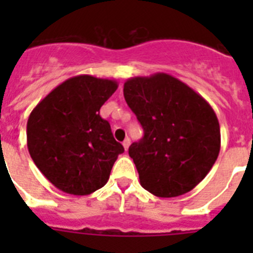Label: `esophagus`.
<instances>
[{"label":"esophagus","mask_w":253,"mask_h":253,"mask_svg":"<svg viewBox=\"0 0 253 253\" xmlns=\"http://www.w3.org/2000/svg\"><path fill=\"white\" fill-rule=\"evenodd\" d=\"M130 138H126L123 140V147H125V150H128V147H130Z\"/></svg>","instance_id":"obj_1"}]
</instances>
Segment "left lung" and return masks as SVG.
Masks as SVG:
<instances>
[{"label": "left lung", "mask_w": 253, "mask_h": 253, "mask_svg": "<svg viewBox=\"0 0 253 253\" xmlns=\"http://www.w3.org/2000/svg\"><path fill=\"white\" fill-rule=\"evenodd\" d=\"M123 94L144 130L143 139L128 148L140 185L162 198L196 188L220 150L219 122L208 101L163 72L131 77Z\"/></svg>", "instance_id": "left-lung-1"}]
</instances>
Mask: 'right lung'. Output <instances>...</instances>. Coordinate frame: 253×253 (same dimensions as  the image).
Wrapping results in <instances>:
<instances>
[{"mask_svg": "<svg viewBox=\"0 0 253 253\" xmlns=\"http://www.w3.org/2000/svg\"><path fill=\"white\" fill-rule=\"evenodd\" d=\"M118 83L90 75L71 77L34 107L27 121L30 156L59 190L87 196L106 184L125 148L99 109Z\"/></svg>", "mask_w": 253, "mask_h": 253, "instance_id": "add662e5", "label": "right lung"}]
</instances>
